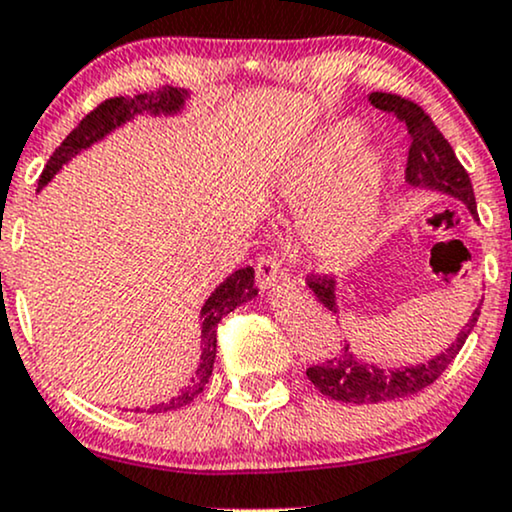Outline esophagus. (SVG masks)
Instances as JSON below:
<instances>
[{
	"mask_svg": "<svg viewBox=\"0 0 512 512\" xmlns=\"http://www.w3.org/2000/svg\"><path fill=\"white\" fill-rule=\"evenodd\" d=\"M255 276H257V284H260V289L264 291L289 281V272H286V269L281 267V262L272 255H262L260 260H257Z\"/></svg>",
	"mask_w": 512,
	"mask_h": 512,
	"instance_id": "esophagus-1",
	"label": "esophagus"
}]
</instances>
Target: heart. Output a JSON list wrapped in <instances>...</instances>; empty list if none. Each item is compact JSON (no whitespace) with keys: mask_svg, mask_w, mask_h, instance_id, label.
<instances>
[{"mask_svg":"<svg viewBox=\"0 0 512 512\" xmlns=\"http://www.w3.org/2000/svg\"><path fill=\"white\" fill-rule=\"evenodd\" d=\"M361 142V129L351 122L337 125L320 137L293 163L284 178V195L293 204H304L325 182L332 168ZM380 187H383V161L373 151L351 158L334 175L330 185L303 209V243L317 257L344 262L368 245L378 214Z\"/></svg>","mask_w":512,"mask_h":512,"instance_id":"obj_1","label":"heart"}]
</instances>
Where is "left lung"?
<instances>
[{
  "label": "left lung",
  "mask_w": 512,
  "mask_h": 512,
  "mask_svg": "<svg viewBox=\"0 0 512 512\" xmlns=\"http://www.w3.org/2000/svg\"><path fill=\"white\" fill-rule=\"evenodd\" d=\"M370 103L378 110L395 115L407 129L409 137V156H407V180L409 185L428 187V190L448 192V195L462 199L467 209L477 216V202H474L472 180L464 166L457 161L455 151L443 137V132L431 120V115L421 108L419 103L409 98L397 96V93H370ZM308 286L313 289L315 298L325 305L327 310L337 313L334 305V279L332 276L313 274L308 276ZM479 320V308L474 310L472 320L464 325L460 337L452 342L443 354L431 358L428 363L409 368H378L370 363L358 361L349 351V344L344 346L334 358H325L317 366L305 370L308 380L322 395L339 399L346 404H378L390 402V399L411 397L416 392L426 390L443 375V370L455 361L460 349L467 342L469 332L474 330Z\"/></svg>",
  "instance_id": "obj_1"
}]
</instances>
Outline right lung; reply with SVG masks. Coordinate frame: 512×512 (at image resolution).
Here are the masks:
<instances>
[{
    "instance_id": "right-lung-1",
    "label": "right lung",
    "mask_w": 512,
    "mask_h": 512,
    "mask_svg": "<svg viewBox=\"0 0 512 512\" xmlns=\"http://www.w3.org/2000/svg\"><path fill=\"white\" fill-rule=\"evenodd\" d=\"M187 91H180V88L173 86H163L156 88V91H146L139 93V96H115L103 101L101 105L88 113L84 120L76 125L69 137L52 151L48 166H45L43 175H40L38 187H43L52 175L60 170L69 158L79 154L81 149L91 146L98 139H103L110 129L120 127L122 122L129 120V117L139 115V113H175L180 110V105L185 103ZM257 296L255 289V269L252 267H243L238 272H233L226 281L209 296V301L204 303L202 308V363L195 370V378L190 380V385L180 392L178 397L168 399V402L158 404V407H151V414H161V411H170V409H180L185 404H190L199 392L204 390V385L209 383V375L214 370V358H216V327H219L221 317L231 313L233 308L240 303L250 301V298Z\"/></svg>"
}]
</instances>
